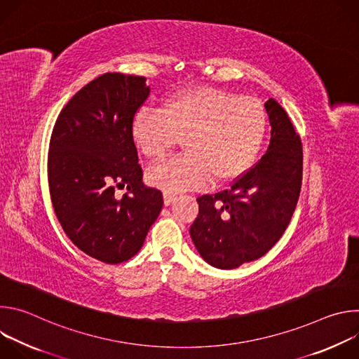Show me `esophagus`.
Segmentation results:
<instances>
[{
  "label": "esophagus",
  "instance_id": "esophagus-1",
  "mask_svg": "<svg viewBox=\"0 0 359 359\" xmlns=\"http://www.w3.org/2000/svg\"><path fill=\"white\" fill-rule=\"evenodd\" d=\"M177 198V196L175 193L170 191H165L163 193V201H165V206H170V204Z\"/></svg>",
  "mask_w": 359,
  "mask_h": 359
}]
</instances>
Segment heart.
I'll return each instance as SVG.
<instances>
[{"instance_id":"obj_1","label":"heart","mask_w":359,"mask_h":359,"mask_svg":"<svg viewBox=\"0 0 359 359\" xmlns=\"http://www.w3.org/2000/svg\"><path fill=\"white\" fill-rule=\"evenodd\" d=\"M267 130L259 100L217 88L182 90L161 111L142 109L132 126L136 146L156 162L184 139L186 155L151 168L149 184L177 193L223 184L244 175L255 162Z\"/></svg>"}]
</instances>
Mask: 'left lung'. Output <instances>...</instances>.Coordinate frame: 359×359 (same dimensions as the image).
I'll use <instances>...</instances> for the list:
<instances>
[{
    "label": "left lung",
    "instance_id": "1",
    "mask_svg": "<svg viewBox=\"0 0 359 359\" xmlns=\"http://www.w3.org/2000/svg\"><path fill=\"white\" fill-rule=\"evenodd\" d=\"M264 108L271 139L260 162L240 176L230 189L197 198L198 215L190 237L210 266L237 269L257 260L285 231L301 190V139L277 100Z\"/></svg>",
    "mask_w": 359,
    "mask_h": 359
}]
</instances>
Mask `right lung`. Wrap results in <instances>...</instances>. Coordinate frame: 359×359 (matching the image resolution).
<instances>
[{"instance_id":"1","label":"right lung","mask_w":359,"mask_h":359,"mask_svg":"<svg viewBox=\"0 0 359 359\" xmlns=\"http://www.w3.org/2000/svg\"><path fill=\"white\" fill-rule=\"evenodd\" d=\"M150 88L144 76L108 72L65 105L53 130L48 183L71 241L108 264L132 259L158 219L162 191L142 182L132 126ZM128 191L118 199L116 187Z\"/></svg>"}]
</instances>
